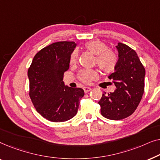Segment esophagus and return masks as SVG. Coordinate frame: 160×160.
Listing matches in <instances>:
<instances>
[{
    "label": "esophagus",
    "instance_id": "1",
    "mask_svg": "<svg viewBox=\"0 0 160 160\" xmlns=\"http://www.w3.org/2000/svg\"><path fill=\"white\" fill-rule=\"evenodd\" d=\"M83 89H84V92H85V93L89 92L90 91L91 89H92L90 88V87H84V88H83Z\"/></svg>",
    "mask_w": 160,
    "mask_h": 160
}]
</instances>
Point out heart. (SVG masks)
<instances>
[{"instance_id":"heart-1","label":"heart","mask_w":160,"mask_h":160,"mask_svg":"<svg viewBox=\"0 0 160 160\" xmlns=\"http://www.w3.org/2000/svg\"><path fill=\"white\" fill-rule=\"evenodd\" d=\"M85 49L96 55V63L102 71L110 73L114 71L118 62V57L114 52L108 50L107 44L99 40H94L85 43ZM78 59L77 51L72 52L70 62L74 64ZM97 71L92 69L82 70L79 73V78L83 82L88 83L98 77Z\"/></svg>"}]
</instances>
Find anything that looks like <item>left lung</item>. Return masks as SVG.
Here are the masks:
<instances>
[{
    "label": "left lung",
    "instance_id": "1",
    "mask_svg": "<svg viewBox=\"0 0 160 160\" xmlns=\"http://www.w3.org/2000/svg\"><path fill=\"white\" fill-rule=\"evenodd\" d=\"M116 48L119 60L108 78L117 88L113 92L102 94L98 103L105 118L121 120L132 114L141 102L146 71L135 50L122 43H118Z\"/></svg>",
    "mask_w": 160,
    "mask_h": 160
}]
</instances>
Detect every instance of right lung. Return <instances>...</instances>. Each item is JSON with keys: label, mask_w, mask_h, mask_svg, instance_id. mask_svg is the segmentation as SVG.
<instances>
[{"label": "right lung", "mask_w": 160, "mask_h": 160, "mask_svg": "<svg viewBox=\"0 0 160 160\" xmlns=\"http://www.w3.org/2000/svg\"><path fill=\"white\" fill-rule=\"evenodd\" d=\"M76 47L74 41L52 43L35 55L28 69L30 99L36 111L51 122H65L75 117L84 95L82 88L70 87L62 81Z\"/></svg>", "instance_id": "obj_1"}]
</instances>
